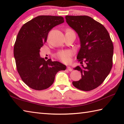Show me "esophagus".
Segmentation results:
<instances>
[{"mask_svg": "<svg viewBox=\"0 0 124 124\" xmlns=\"http://www.w3.org/2000/svg\"><path fill=\"white\" fill-rule=\"evenodd\" d=\"M67 70H68L69 71H70V72H71V71H72L73 70V69L71 68L70 67V66H67Z\"/></svg>", "mask_w": 124, "mask_h": 124, "instance_id": "obj_1", "label": "esophagus"}]
</instances>
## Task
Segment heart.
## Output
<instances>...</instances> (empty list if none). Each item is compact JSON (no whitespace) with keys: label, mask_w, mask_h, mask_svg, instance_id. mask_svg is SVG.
Instances as JSON below:
<instances>
[{"label":"heart","mask_w":124,"mask_h":124,"mask_svg":"<svg viewBox=\"0 0 124 124\" xmlns=\"http://www.w3.org/2000/svg\"><path fill=\"white\" fill-rule=\"evenodd\" d=\"M68 31H73L71 29H68ZM73 55V52L70 50H62L58 52L56 54L55 57L64 63H68L70 61V58Z\"/></svg>","instance_id":"heart-1"}]
</instances>
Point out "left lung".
<instances>
[{
  "label": "left lung",
  "mask_w": 124,
  "mask_h": 124,
  "mask_svg": "<svg viewBox=\"0 0 124 124\" xmlns=\"http://www.w3.org/2000/svg\"><path fill=\"white\" fill-rule=\"evenodd\" d=\"M66 22L80 39V49L77 58L81 64L74 68L81 72V79L73 85L83 91H91L102 84L113 66V42L106 28L88 16H66Z\"/></svg>",
  "instance_id": "obj_1"
}]
</instances>
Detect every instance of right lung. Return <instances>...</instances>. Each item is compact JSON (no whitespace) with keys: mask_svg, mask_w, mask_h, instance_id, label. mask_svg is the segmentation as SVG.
I'll list each match as a JSON object with an SVG mask.
<instances>
[{"mask_svg":"<svg viewBox=\"0 0 124 124\" xmlns=\"http://www.w3.org/2000/svg\"><path fill=\"white\" fill-rule=\"evenodd\" d=\"M64 22L62 16H37L23 25L16 38L14 54L16 68L23 81L31 89L43 90L54 83L58 72L66 66L40 57V49L53 27Z\"/></svg>","mask_w":124,"mask_h":124,"instance_id":"add662e5","label":"right lung"}]
</instances>
